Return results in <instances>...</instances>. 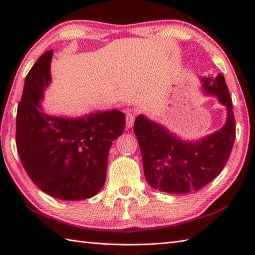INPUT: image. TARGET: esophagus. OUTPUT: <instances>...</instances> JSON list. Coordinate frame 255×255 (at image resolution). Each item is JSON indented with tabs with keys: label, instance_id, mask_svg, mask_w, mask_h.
Returning a JSON list of instances; mask_svg holds the SVG:
<instances>
[{
	"label": "esophagus",
	"instance_id": "esophagus-1",
	"mask_svg": "<svg viewBox=\"0 0 255 255\" xmlns=\"http://www.w3.org/2000/svg\"><path fill=\"white\" fill-rule=\"evenodd\" d=\"M133 122H134V114L131 112H128L126 114V127L128 129L131 128L133 125Z\"/></svg>",
	"mask_w": 255,
	"mask_h": 255
}]
</instances>
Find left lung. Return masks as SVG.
I'll return each instance as SVG.
<instances>
[{
	"instance_id": "left-lung-1",
	"label": "left lung",
	"mask_w": 255,
	"mask_h": 255,
	"mask_svg": "<svg viewBox=\"0 0 255 255\" xmlns=\"http://www.w3.org/2000/svg\"><path fill=\"white\" fill-rule=\"evenodd\" d=\"M206 94L227 107L223 128L196 141H183L160 124L139 115L133 125L141 150L144 176L154 189L188 194L207 185L224 169L236 138V122L228 86L223 74L202 78Z\"/></svg>"
}]
</instances>
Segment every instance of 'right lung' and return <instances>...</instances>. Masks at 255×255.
<instances>
[{
    "label": "right lung",
    "mask_w": 255,
    "mask_h": 255,
    "mask_svg": "<svg viewBox=\"0 0 255 255\" xmlns=\"http://www.w3.org/2000/svg\"><path fill=\"white\" fill-rule=\"evenodd\" d=\"M52 50L27 74L16 116V145L27 174L42 192L63 200L93 197L106 180L108 152L125 129L113 110L77 118L48 115L40 102L51 82Z\"/></svg>",
    "instance_id": "obj_1"
}]
</instances>
